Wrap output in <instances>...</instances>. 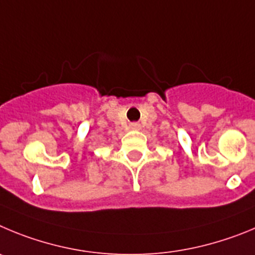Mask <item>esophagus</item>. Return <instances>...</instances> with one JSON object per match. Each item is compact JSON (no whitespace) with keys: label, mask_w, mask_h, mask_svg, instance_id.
<instances>
[{"label":"esophagus","mask_w":255,"mask_h":255,"mask_svg":"<svg viewBox=\"0 0 255 255\" xmlns=\"http://www.w3.org/2000/svg\"><path fill=\"white\" fill-rule=\"evenodd\" d=\"M129 127L132 128V129H139V127H141V126H139L138 123L133 122V123H130V125H129Z\"/></svg>","instance_id":"obj_1"}]
</instances>
